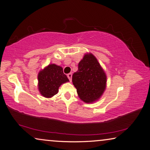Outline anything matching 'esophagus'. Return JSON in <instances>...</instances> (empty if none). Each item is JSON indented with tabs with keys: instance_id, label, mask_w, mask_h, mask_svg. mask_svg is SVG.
<instances>
[{
	"instance_id": "obj_1",
	"label": "esophagus",
	"mask_w": 150,
	"mask_h": 150,
	"mask_svg": "<svg viewBox=\"0 0 150 150\" xmlns=\"http://www.w3.org/2000/svg\"><path fill=\"white\" fill-rule=\"evenodd\" d=\"M67 77H68V79H69V80L70 81H71V79H72V73H68V74H67Z\"/></svg>"
}]
</instances>
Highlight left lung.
I'll list each match as a JSON object with an SVG mask.
<instances>
[{
    "instance_id": "obj_1",
    "label": "left lung",
    "mask_w": 150,
    "mask_h": 150,
    "mask_svg": "<svg viewBox=\"0 0 150 150\" xmlns=\"http://www.w3.org/2000/svg\"><path fill=\"white\" fill-rule=\"evenodd\" d=\"M72 82L81 100L92 103L98 100L105 91L107 77L94 56L86 54L79 63Z\"/></svg>"
}]
</instances>
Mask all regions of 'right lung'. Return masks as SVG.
<instances>
[{
	"mask_svg": "<svg viewBox=\"0 0 150 150\" xmlns=\"http://www.w3.org/2000/svg\"><path fill=\"white\" fill-rule=\"evenodd\" d=\"M38 88L43 97L51 98L58 92L62 84L69 81L62 67L50 64L38 74Z\"/></svg>",
	"mask_w": 150,
	"mask_h": 150,
	"instance_id": "right-lung-1",
	"label": "right lung"
}]
</instances>
